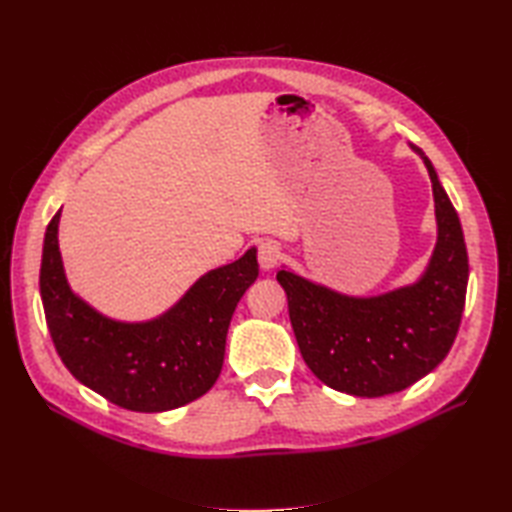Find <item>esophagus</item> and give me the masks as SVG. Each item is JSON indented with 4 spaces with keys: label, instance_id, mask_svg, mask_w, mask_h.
Masks as SVG:
<instances>
[{
    "label": "esophagus",
    "instance_id": "34e87169",
    "mask_svg": "<svg viewBox=\"0 0 512 512\" xmlns=\"http://www.w3.org/2000/svg\"><path fill=\"white\" fill-rule=\"evenodd\" d=\"M257 259H259V266L264 270L275 268L281 259V250L279 244L273 242V239H268V242H262L257 248Z\"/></svg>",
    "mask_w": 512,
    "mask_h": 512
}]
</instances>
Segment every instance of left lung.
I'll list each match as a JSON object with an SVG mask.
<instances>
[{"instance_id": "8db88e82", "label": "left lung", "mask_w": 512, "mask_h": 512, "mask_svg": "<svg viewBox=\"0 0 512 512\" xmlns=\"http://www.w3.org/2000/svg\"><path fill=\"white\" fill-rule=\"evenodd\" d=\"M436 202L438 242L424 275L411 286L378 297H347L290 270L277 281L303 361L321 383L350 396L378 398L407 389L436 369L458 334L469 255L447 191L424 151Z\"/></svg>"}]
</instances>
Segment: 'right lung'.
<instances>
[{
  "instance_id": "1",
  "label": "right lung",
  "mask_w": 512,
  "mask_h": 512,
  "mask_svg": "<svg viewBox=\"0 0 512 512\" xmlns=\"http://www.w3.org/2000/svg\"><path fill=\"white\" fill-rule=\"evenodd\" d=\"M59 217L46 228L39 290L46 323L70 374L114 405L158 413L204 396L222 372L226 332L259 275L257 250L209 270L162 317L123 323L74 295L59 253Z\"/></svg>"
}]
</instances>
